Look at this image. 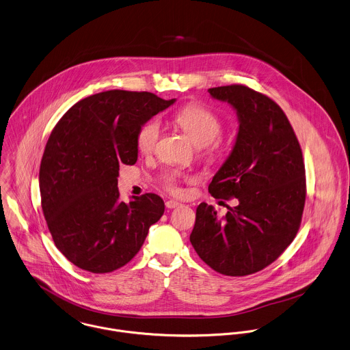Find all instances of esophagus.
<instances>
[{
	"mask_svg": "<svg viewBox=\"0 0 350 350\" xmlns=\"http://www.w3.org/2000/svg\"><path fill=\"white\" fill-rule=\"evenodd\" d=\"M165 206H166V208L173 210V208L178 207V206H180V203H178V202H174V200H167V202L165 203Z\"/></svg>",
	"mask_w": 350,
	"mask_h": 350,
	"instance_id": "34e87169",
	"label": "esophagus"
}]
</instances>
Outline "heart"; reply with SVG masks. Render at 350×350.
<instances>
[{
    "instance_id": "heart-1",
    "label": "heart",
    "mask_w": 350,
    "mask_h": 350,
    "mask_svg": "<svg viewBox=\"0 0 350 350\" xmlns=\"http://www.w3.org/2000/svg\"><path fill=\"white\" fill-rule=\"evenodd\" d=\"M174 123L192 139V142L204 147L208 157H216L226 148V140L219 135L221 122L219 116L208 108L198 104L187 105L174 115ZM161 135V124L152 119L146 122L137 134V147L142 154H150L155 148V144ZM180 174L174 170H169L163 174V183L167 189L178 191Z\"/></svg>"
}]
</instances>
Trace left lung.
Masks as SVG:
<instances>
[{"label": "left lung", "instance_id": "left-lung-1", "mask_svg": "<svg viewBox=\"0 0 350 350\" xmlns=\"http://www.w3.org/2000/svg\"><path fill=\"white\" fill-rule=\"evenodd\" d=\"M237 112L231 152L208 187L215 199H237L221 217L207 203L196 210L191 243L213 271L246 276L272 264L293 241L306 200L301 148L279 105L243 85L208 89Z\"/></svg>", "mask_w": 350, "mask_h": 350}]
</instances>
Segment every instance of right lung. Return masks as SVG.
<instances>
[{
  "label": "right lung",
  "mask_w": 350,
  "mask_h": 350,
  "mask_svg": "<svg viewBox=\"0 0 350 350\" xmlns=\"http://www.w3.org/2000/svg\"><path fill=\"white\" fill-rule=\"evenodd\" d=\"M174 103L148 92H101L74 104L53 130L39 170L42 208L55 246L75 267H124L163 215L154 193L122 202L118 176L122 163L138 159L140 127Z\"/></svg>",
  "instance_id": "obj_1"
}]
</instances>
